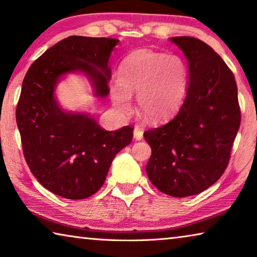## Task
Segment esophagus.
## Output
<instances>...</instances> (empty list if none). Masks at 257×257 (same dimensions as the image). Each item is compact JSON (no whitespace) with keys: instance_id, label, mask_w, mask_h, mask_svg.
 Masks as SVG:
<instances>
[{"instance_id":"esophagus-1","label":"esophagus","mask_w":257,"mask_h":257,"mask_svg":"<svg viewBox=\"0 0 257 257\" xmlns=\"http://www.w3.org/2000/svg\"><path fill=\"white\" fill-rule=\"evenodd\" d=\"M134 139H135L136 141H141L142 139H143V130L139 127H136L135 129H134Z\"/></svg>"}]
</instances>
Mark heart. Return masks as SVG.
Here are the masks:
<instances>
[{
    "label": "heart",
    "instance_id": "b5f03b06",
    "mask_svg": "<svg viewBox=\"0 0 257 257\" xmlns=\"http://www.w3.org/2000/svg\"><path fill=\"white\" fill-rule=\"evenodd\" d=\"M188 89V69L178 55L151 51H136L123 61L120 79L109 86L110 98L118 109L127 110L132 94L149 120L158 122L170 117L183 102Z\"/></svg>",
    "mask_w": 257,
    "mask_h": 257
}]
</instances>
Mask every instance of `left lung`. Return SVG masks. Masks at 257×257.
<instances>
[{
	"mask_svg": "<svg viewBox=\"0 0 257 257\" xmlns=\"http://www.w3.org/2000/svg\"><path fill=\"white\" fill-rule=\"evenodd\" d=\"M171 40L188 60V89L177 115L144 133L152 150L147 174L162 193L187 197L223 175L241 113L234 75L223 59L196 38Z\"/></svg>",
	"mask_w": 257,
	"mask_h": 257,
	"instance_id": "1",
	"label": "left lung"
}]
</instances>
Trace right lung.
Instances as JSON below:
<instances>
[{"instance_id": "add662e5", "label": "right lung", "mask_w": 257, "mask_h": 257, "mask_svg": "<svg viewBox=\"0 0 257 257\" xmlns=\"http://www.w3.org/2000/svg\"><path fill=\"white\" fill-rule=\"evenodd\" d=\"M117 43L68 37L38 57L23 80L16 121L25 160L46 189L69 200L90 197L101 188L114 157L133 141L134 127L107 132L87 114L63 112L55 85L68 72L83 71L95 95L106 97L108 61Z\"/></svg>"}]
</instances>
